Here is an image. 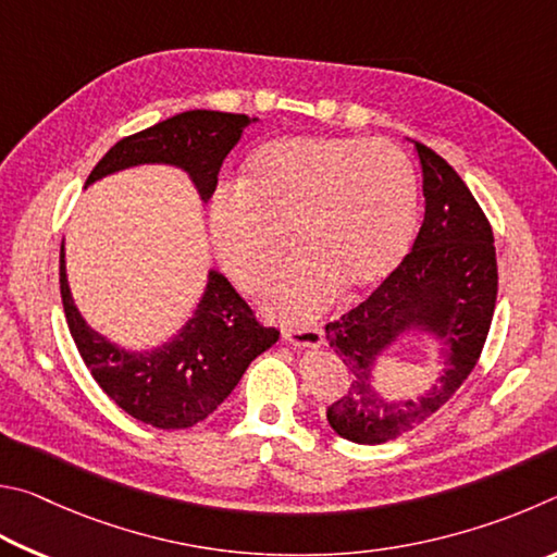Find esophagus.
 Instances as JSON below:
<instances>
[{
    "label": "esophagus",
    "mask_w": 557,
    "mask_h": 557,
    "mask_svg": "<svg viewBox=\"0 0 557 557\" xmlns=\"http://www.w3.org/2000/svg\"><path fill=\"white\" fill-rule=\"evenodd\" d=\"M284 339L294 347H310L318 349L325 343V333L320 327H298V330H286Z\"/></svg>",
    "instance_id": "esophagus-1"
}]
</instances>
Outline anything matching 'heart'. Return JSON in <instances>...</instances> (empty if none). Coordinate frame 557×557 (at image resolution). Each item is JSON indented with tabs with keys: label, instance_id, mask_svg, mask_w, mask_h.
<instances>
[{
	"label": "heart",
	"instance_id": "1",
	"mask_svg": "<svg viewBox=\"0 0 557 557\" xmlns=\"http://www.w3.org/2000/svg\"><path fill=\"white\" fill-rule=\"evenodd\" d=\"M210 234L227 276L247 294L273 278L288 253L300 257L263 294L281 320L315 318L339 288H374L413 242L418 175L388 141L362 136H281L244 163L239 188L210 200Z\"/></svg>",
	"mask_w": 557,
	"mask_h": 557
}]
</instances>
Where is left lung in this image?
Masks as SVG:
<instances>
[{"mask_svg":"<svg viewBox=\"0 0 557 557\" xmlns=\"http://www.w3.org/2000/svg\"><path fill=\"white\" fill-rule=\"evenodd\" d=\"M423 173L425 218L411 253L364 304L325 325L349 386L327 406V423L345 441L382 445L428 421L447 404L482 355L496 286L494 234L465 181L443 156L413 141ZM438 343L444 369L418 399H386L373 386L381 359L408 336Z\"/></svg>","mask_w":557,"mask_h":557,"instance_id":"obj_1","label":"left lung"}]
</instances>
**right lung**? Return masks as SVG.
Listing matches in <instances>:
<instances>
[{
	"instance_id": "1",
	"label": "right lung",
	"mask_w": 557,
	"mask_h": 557,
	"mask_svg": "<svg viewBox=\"0 0 557 557\" xmlns=\"http://www.w3.org/2000/svg\"><path fill=\"white\" fill-rule=\"evenodd\" d=\"M257 116L190 110L116 141L87 175V185L134 165H173L188 175L200 200L218 188V173L244 129ZM61 298L67 327L83 362L112 401L141 423L161 431L190 428L208 418L261 352L276 345L278 330L257 323L220 271L208 284L178 333L151 349H126L87 323L77 310L61 244Z\"/></svg>"
}]
</instances>
